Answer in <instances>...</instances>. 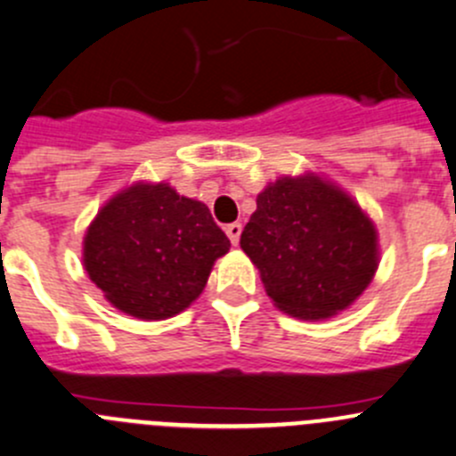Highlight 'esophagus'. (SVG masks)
I'll use <instances>...</instances> for the list:
<instances>
[{
  "instance_id": "1",
  "label": "esophagus",
  "mask_w": 456,
  "mask_h": 456,
  "mask_svg": "<svg viewBox=\"0 0 456 456\" xmlns=\"http://www.w3.org/2000/svg\"><path fill=\"white\" fill-rule=\"evenodd\" d=\"M224 232H227L229 240H232V245H238V240H240V233H242V224L240 223H232L224 227Z\"/></svg>"
}]
</instances>
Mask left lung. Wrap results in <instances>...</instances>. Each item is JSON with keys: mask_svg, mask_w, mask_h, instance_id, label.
<instances>
[{"mask_svg": "<svg viewBox=\"0 0 456 456\" xmlns=\"http://www.w3.org/2000/svg\"><path fill=\"white\" fill-rule=\"evenodd\" d=\"M240 247L269 298L298 318L354 303L377 272V232L350 196L316 175L281 178L256 198Z\"/></svg>", "mask_w": 456, "mask_h": 456, "instance_id": "left-lung-1", "label": "left lung"}]
</instances>
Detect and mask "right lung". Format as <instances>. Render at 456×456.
<instances>
[{
    "instance_id": "right-lung-1",
    "label": "right lung",
    "mask_w": 456,
    "mask_h": 456,
    "mask_svg": "<svg viewBox=\"0 0 456 456\" xmlns=\"http://www.w3.org/2000/svg\"><path fill=\"white\" fill-rule=\"evenodd\" d=\"M229 247L207 205L165 183L134 184L88 227L84 267L118 309L160 321L200 296L214 260Z\"/></svg>"
}]
</instances>
